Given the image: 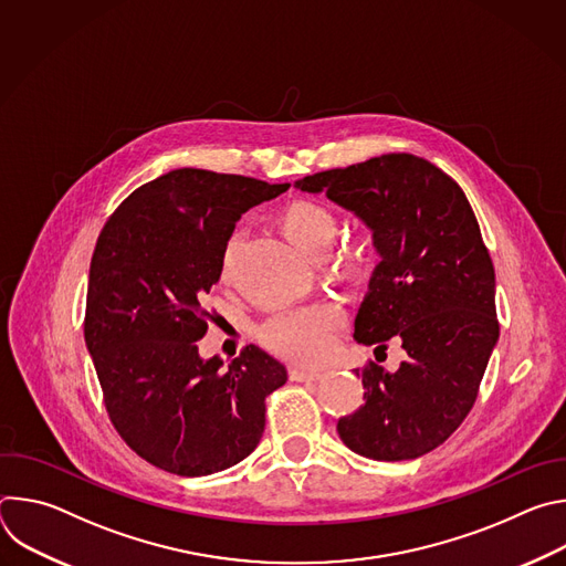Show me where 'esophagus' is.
<instances>
[{
    "instance_id": "esophagus-1",
    "label": "esophagus",
    "mask_w": 566,
    "mask_h": 566,
    "mask_svg": "<svg viewBox=\"0 0 566 566\" xmlns=\"http://www.w3.org/2000/svg\"><path fill=\"white\" fill-rule=\"evenodd\" d=\"M289 376L291 380H297V382H304V380H317L322 376L319 369H304V367H291L289 369Z\"/></svg>"
}]
</instances>
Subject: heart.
Instances as JSON below:
<instances>
[{
    "label": "heart",
    "instance_id": "1",
    "mask_svg": "<svg viewBox=\"0 0 566 566\" xmlns=\"http://www.w3.org/2000/svg\"><path fill=\"white\" fill-rule=\"evenodd\" d=\"M280 228L289 241L308 258H317L329 249L338 232L336 212L311 199H295L280 212ZM237 237H232L223 253V266H228ZM329 264L336 275L347 282H360L367 275V249L360 241H345L343 247L332 251ZM343 311L334 304H308L297 308H284L264 319L258 338L260 343L280 358L293 363H313L325 356L332 347L334 332L340 327Z\"/></svg>",
    "mask_w": 566,
    "mask_h": 566
}]
</instances>
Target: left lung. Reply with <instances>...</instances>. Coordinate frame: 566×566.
Here are the masks:
<instances>
[{"label": "left lung", "mask_w": 566, "mask_h": 566, "mask_svg": "<svg viewBox=\"0 0 566 566\" xmlns=\"http://www.w3.org/2000/svg\"><path fill=\"white\" fill-rule=\"evenodd\" d=\"M295 188L325 192L374 232L380 262L354 338L376 352L398 338L408 354L394 374L376 363L356 369L365 406L338 419V434L367 459H417L468 417L500 338L495 269L476 217L459 184L415 154L374 156Z\"/></svg>", "instance_id": "obj_1"}]
</instances>
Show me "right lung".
Returning <instances> with one entry per match:
<instances>
[{"label":"right lung","instance_id":"right-lung-1","mask_svg":"<svg viewBox=\"0 0 566 566\" xmlns=\"http://www.w3.org/2000/svg\"><path fill=\"white\" fill-rule=\"evenodd\" d=\"M239 175L181 168L134 190L103 226L90 269L85 343L107 415L151 465L203 476L247 459L266 426V396L286 382L249 345L226 369L199 356L234 223L286 192Z\"/></svg>","mask_w":566,"mask_h":566}]
</instances>
